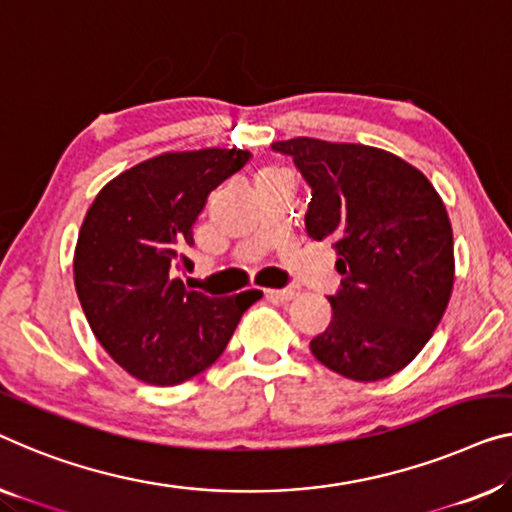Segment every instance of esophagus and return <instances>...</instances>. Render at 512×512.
Wrapping results in <instances>:
<instances>
[{
    "label": "esophagus",
    "instance_id": "1",
    "mask_svg": "<svg viewBox=\"0 0 512 512\" xmlns=\"http://www.w3.org/2000/svg\"><path fill=\"white\" fill-rule=\"evenodd\" d=\"M266 299H273V301H292L296 292L294 289H264Z\"/></svg>",
    "mask_w": 512,
    "mask_h": 512
}]
</instances>
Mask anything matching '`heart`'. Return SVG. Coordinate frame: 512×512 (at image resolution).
<instances>
[{
  "mask_svg": "<svg viewBox=\"0 0 512 512\" xmlns=\"http://www.w3.org/2000/svg\"><path fill=\"white\" fill-rule=\"evenodd\" d=\"M266 170H278V167H266Z\"/></svg>",
  "mask_w": 512,
  "mask_h": 512,
  "instance_id": "1",
  "label": "heart"
}]
</instances>
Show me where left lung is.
Instances as JSON below:
<instances>
[{
	"instance_id": "8db88e82",
	"label": "left lung",
	"mask_w": 512,
	"mask_h": 512,
	"mask_svg": "<svg viewBox=\"0 0 512 512\" xmlns=\"http://www.w3.org/2000/svg\"><path fill=\"white\" fill-rule=\"evenodd\" d=\"M312 190L305 230L333 241L340 289L331 324L310 340L326 368L379 381L432 338L455 280L453 227L421 170L384 149L315 137L273 142Z\"/></svg>"
}]
</instances>
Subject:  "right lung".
I'll use <instances>...</instances> for the list:
<instances>
[{
    "mask_svg": "<svg viewBox=\"0 0 512 512\" xmlns=\"http://www.w3.org/2000/svg\"><path fill=\"white\" fill-rule=\"evenodd\" d=\"M250 151H170L121 172L91 204L75 246V292L114 363L154 386H174L225 352L262 292H193L177 278L193 262V225L211 190Z\"/></svg>",
    "mask_w": 512,
    "mask_h": 512,
    "instance_id": "right-lung-1",
    "label": "right lung"
}]
</instances>
